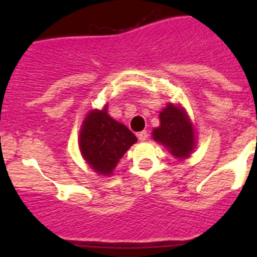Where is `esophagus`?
<instances>
[{
    "mask_svg": "<svg viewBox=\"0 0 257 257\" xmlns=\"http://www.w3.org/2000/svg\"><path fill=\"white\" fill-rule=\"evenodd\" d=\"M137 137H139V140L140 141H145L148 139V132H147V131H141V132L137 133Z\"/></svg>",
    "mask_w": 257,
    "mask_h": 257,
    "instance_id": "esophagus-1",
    "label": "esophagus"
}]
</instances>
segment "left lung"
<instances>
[{
    "instance_id": "8db88e82",
    "label": "left lung",
    "mask_w": 257,
    "mask_h": 257,
    "mask_svg": "<svg viewBox=\"0 0 257 257\" xmlns=\"http://www.w3.org/2000/svg\"><path fill=\"white\" fill-rule=\"evenodd\" d=\"M153 140L168 149L176 159H187L195 149L196 136L187 112L169 102L160 112V126L152 132Z\"/></svg>"
}]
</instances>
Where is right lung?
Instances as JSON below:
<instances>
[{
	"label": "right lung",
	"instance_id": "1",
	"mask_svg": "<svg viewBox=\"0 0 257 257\" xmlns=\"http://www.w3.org/2000/svg\"><path fill=\"white\" fill-rule=\"evenodd\" d=\"M137 137L124 124L113 120L106 106L86 114L80 129V151L89 167L98 175L110 176Z\"/></svg>",
	"mask_w": 257,
	"mask_h": 257
}]
</instances>
